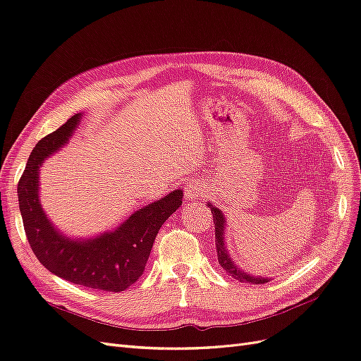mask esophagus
<instances>
[{
    "label": "esophagus",
    "instance_id": "obj_1",
    "mask_svg": "<svg viewBox=\"0 0 361 361\" xmlns=\"http://www.w3.org/2000/svg\"><path fill=\"white\" fill-rule=\"evenodd\" d=\"M185 195H187V199H195L202 195L203 192V187H200V183H195V182H187L185 183Z\"/></svg>",
    "mask_w": 361,
    "mask_h": 361
}]
</instances>
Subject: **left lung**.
<instances>
[{"label":"left lung","instance_id":"8db88e82","mask_svg":"<svg viewBox=\"0 0 361 361\" xmlns=\"http://www.w3.org/2000/svg\"><path fill=\"white\" fill-rule=\"evenodd\" d=\"M211 212L214 216V224H215V247H216V255H218V264L221 265V268L224 271H227L233 279L239 280V281H245V283H255V285H264V283L269 281L268 279L264 277H255L245 274L244 271H241V268H238L233 260L228 256L227 250H226V244H224V227H226V220L221 214V211L218 207L209 204Z\"/></svg>","mask_w":361,"mask_h":361}]
</instances>
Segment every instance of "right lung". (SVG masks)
Returning <instances> with one entry per match:
<instances>
[{"label": "right lung", "instance_id": "obj_1", "mask_svg": "<svg viewBox=\"0 0 361 361\" xmlns=\"http://www.w3.org/2000/svg\"><path fill=\"white\" fill-rule=\"evenodd\" d=\"M80 120V113L72 116L32 149L18 183L24 231L32 253L52 274L85 288L122 292L143 274L158 231L182 204V191H171L135 211L114 232L85 241H72L60 235L39 202V169L43 159L68 143Z\"/></svg>", "mask_w": 361, "mask_h": 361}]
</instances>
